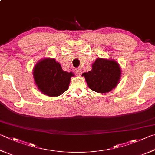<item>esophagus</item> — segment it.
I'll list each match as a JSON object with an SVG mask.
<instances>
[{
	"instance_id": "esophagus-1",
	"label": "esophagus",
	"mask_w": 155,
	"mask_h": 155,
	"mask_svg": "<svg viewBox=\"0 0 155 155\" xmlns=\"http://www.w3.org/2000/svg\"><path fill=\"white\" fill-rule=\"evenodd\" d=\"M75 72L78 76H81V74H82V71H81V70L80 69H78V68L75 69Z\"/></svg>"
}]
</instances>
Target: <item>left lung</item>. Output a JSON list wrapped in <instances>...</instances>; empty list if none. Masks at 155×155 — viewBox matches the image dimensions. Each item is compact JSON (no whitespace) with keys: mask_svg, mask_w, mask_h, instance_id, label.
<instances>
[{"mask_svg":"<svg viewBox=\"0 0 155 155\" xmlns=\"http://www.w3.org/2000/svg\"><path fill=\"white\" fill-rule=\"evenodd\" d=\"M93 91L106 94L112 91L119 83L121 70L119 64L113 60L97 58L92 69L82 74Z\"/></svg>","mask_w":155,"mask_h":155,"instance_id":"obj_1","label":"left lung"}]
</instances>
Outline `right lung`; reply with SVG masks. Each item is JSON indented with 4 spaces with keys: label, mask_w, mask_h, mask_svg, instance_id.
<instances>
[{
    "label": "right lung",
    "mask_w": 155,
    "mask_h": 155,
    "mask_svg": "<svg viewBox=\"0 0 155 155\" xmlns=\"http://www.w3.org/2000/svg\"><path fill=\"white\" fill-rule=\"evenodd\" d=\"M74 75L61 68L55 59H42L35 66L33 77L38 89L50 97L59 96L68 89L70 78Z\"/></svg>",
    "instance_id": "obj_1"
}]
</instances>
